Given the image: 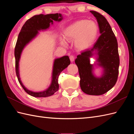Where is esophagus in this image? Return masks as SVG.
Wrapping results in <instances>:
<instances>
[{
    "label": "esophagus",
    "mask_w": 134,
    "mask_h": 134,
    "mask_svg": "<svg viewBox=\"0 0 134 134\" xmlns=\"http://www.w3.org/2000/svg\"><path fill=\"white\" fill-rule=\"evenodd\" d=\"M70 61H71V62H73L74 61V59H75V57L74 56H73V55H71L70 56Z\"/></svg>",
    "instance_id": "1"
}]
</instances>
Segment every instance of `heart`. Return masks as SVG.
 <instances>
[{"label": "heart", "instance_id": "1", "mask_svg": "<svg viewBox=\"0 0 134 134\" xmlns=\"http://www.w3.org/2000/svg\"><path fill=\"white\" fill-rule=\"evenodd\" d=\"M98 32L97 24L93 21L80 20L65 30L64 37L69 41L75 40L74 45L76 49L80 51L87 50L96 40ZM61 43L66 46L67 42L63 38H61Z\"/></svg>", "mask_w": 134, "mask_h": 134}]
</instances>
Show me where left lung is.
<instances>
[{"label":"left lung","mask_w":134,"mask_h":134,"mask_svg":"<svg viewBox=\"0 0 134 134\" xmlns=\"http://www.w3.org/2000/svg\"><path fill=\"white\" fill-rule=\"evenodd\" d=\"M90 12L98 23L100 35L91 49L77 56L75 63L78 68L81 90L87 94L99 96L110 90L117 82L120 65L118 43L106 18L96 11ZM94 55L96 64L103 69L100 77L94 75V65L90 64V58Z\"/></svg>","instance_id":"8db88e82"}]
</instances>
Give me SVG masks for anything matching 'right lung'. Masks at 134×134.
I'll use <instances>...</instances> for the list:
<instances>
[{"label": "right lung", "instance_id": "add662e5", "mask_svg": "<svg viewBox=\"0 0 134 134\" xmlns=\"http://www.w3.org/2000/svg\"><path fill=\"white\" fill-rule=\"evenodd\" d=\"M63 19L62 14H39L34 15L28 19L22 27L19 32L14 50L15 59V71L19 83L28 94L34 97H47L53 95L59 90L58 78L60 72L66 68L70 64L68 56L55 59L54 62L52 71V80L50 86L46 90L41 92H33L28 90L23 84L20 78L19 63L22 52L27 44L32 41L39 34L38 31L48 29L50 24L53 25L54 21L60 22Z\"/></svg>", "mask_w": 134, "mask_h": 134}]
</instances>
